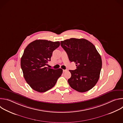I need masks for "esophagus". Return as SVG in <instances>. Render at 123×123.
<instances>
[{
	"mask_svg": "<svg viewBox=\"0 0 123 123\" xmlns=\"http://www.w3.org/2000/svg\"><path fill=\"white\" fill-rule=\"evenodd\" d=\"M68 71V70L67 69H63V72L64 73V72H67Z\"/></svg>",
	"mask_w": 123,
	"mask_h": 123,
	"instance_id": "esophagus-1",
	"label": "esophagus"
}]
</instances>
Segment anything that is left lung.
Wrapping results in <instances>:
<instances>
[{
	"instance_id": "left-lung-1",
	"label": "left lung",
	"mask_w": 123,
	"mask_h": 123,
	"mask_svg": "<svg viewBox=\"0 0 123 123\" xmlns=\"http://www.w3.org/2000/svg\"><path fill=\"white\" fill-rule=\"evenodd\" d=\"M61 47L75 70H69L71 77L68 81L72 88L80 92L89 91L98 82L102 68V59L94 45L85 39L70 38L62 41Z\"/></svg>"
}]
</instances>
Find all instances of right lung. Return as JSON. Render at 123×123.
<instances>
[{
  "mask_svg": "<svg viewBox=\"0 0 123 123\" xmlns=\"http://www.w3.org/2000/svg\"><path fill=\"white\" fill-rule=\"evenodd\" d=\"M59 46V41L36 40L25 48L21 67L26 81L33 90L44 92L54 87L61 76L62 69L45 67L50 61L52 52Z\"/></svg>",
  "mask_w": 123,
  "mask_h": 123,
  "instance_id": "right-lung-1",
  "label": "right lung"
}]
</instances>
